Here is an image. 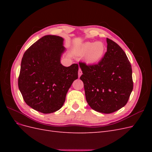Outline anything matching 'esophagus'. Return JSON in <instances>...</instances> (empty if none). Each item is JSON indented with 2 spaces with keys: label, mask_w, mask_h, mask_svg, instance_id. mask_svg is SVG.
<instances>
[{
  "label": "esophagus",
  "mask_w": 152,
  "mask_h": 152,
  "mask_svg": "<svg viewBox=\"0 0 152 152\" xmlns=\"http://www.w3.org/2000/svg\"><path fill=\"white\" fill-rule=\"evenodd\" d=\"M82 73V70H81V69H80V68H79V72H78V75H79V77H80L81 76Z\"/></svg>",
  "instance_id": "1"
}]
</instances>
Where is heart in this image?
Here are the masks:
<instances>
[{
	"instance_id": "b5f03b06",
	"label": "heart",
	"mask_w": 152,
	"mask_h": 152,
	"mask_svg": "<svg viewBox=\"0 0 152 152\" xmlns=\"http://www.w3.org/2000/svg\"><path fill=\"white\" fill-rule=\"evenodd\" d=\"M107 47L102 42H85L79 45L77 53L80 56L86 54L85 61L89 64L99 63L104 56Z\"/></svg>"
}]
</instances>
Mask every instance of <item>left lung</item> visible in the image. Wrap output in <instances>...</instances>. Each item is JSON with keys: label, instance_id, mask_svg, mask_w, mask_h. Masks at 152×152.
Returning <instances> with one entry per match:
<instances>
[{"label": "left lung", "instance_id": "left-lung-1", "mask_svg": "<svg viewBox=\"0 0 152 152\" xmlns=\"http://www.w3.org/2000/svg\"><path fill=\"white\" fill-rule=\"evenodd\" d=\"M107 51L98 64L80 62L86 101L92 109L111 113L126 104L133 89L132 68L125 52L107 39Z\"/></svg>", "mask_w": 152, "mask_h": 152}]
</instances>
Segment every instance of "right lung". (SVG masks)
Here are the masks:
<instances>
[{"label": "right lung", "mask_w": 152, "mask_h": 152, "mask_svg": "<svg viewBox=\"0 0 152 152\" xmlns=\"http://www.w3.org/2000/svg\"><path fill=\"white\" fill-rule=\"evenodd\" d=\"M64 39L45 35L32 44L23 56L18 87L25 103L37 111L50 113L60 109L79 66H65L61 57L66 50Z\"/></svg>", "instance_id": "1"}]
</instances>
